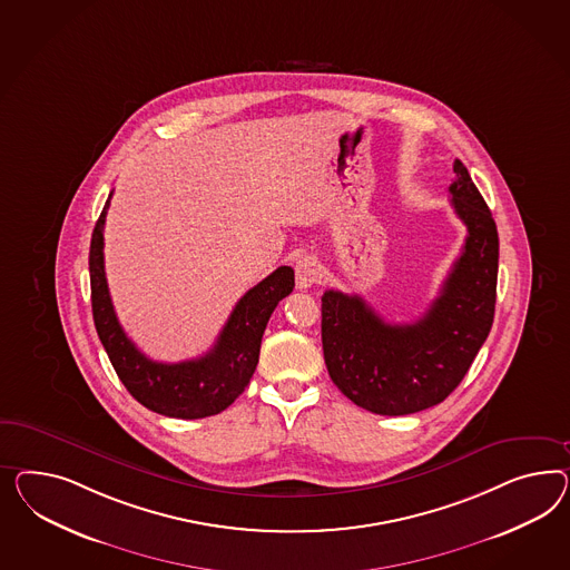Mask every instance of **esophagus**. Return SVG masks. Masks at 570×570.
I'll return each mask as SVG.
<instances>
[{
  "label": "esophagus",
  "mask_w": 570,
  "mask_h": 570,
  "mask_svg": "<svg viewBox=\"0 0 570 570\" xmlns=\"http://www.w3.org/2000/svg\"><path fill=\"white\" fill-rule=\"evenodd\" d=\"M294 272H296V286H298L301 291H307V288H311L313 284H317V282L322 279V276H324V267H322V263H320V259H317L315 255L301 257V259L296 262Z\"/></svg>",
  "instance_id": "1"
}]
</instances>
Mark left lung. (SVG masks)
<instances>
[{
	"instance_id": "8db88e82",
	"label": "left lung",
	"mask_w": 570,
	"mask_h": 570,
	"mask_svg": "<svg viewBox=\"0 0 570 570\" xmlns=\"http://www.w3.org/2000/svg\"><path fill=\"white\" fill-rule=\"evenodd\" d=\"M454 174L448 193L466 238L423 317L385 324L358 294L325 291L322 296L327 373L346 399L375 415H411L446 401L492 330L498 230L461 159Z\"/></svg>"
}]
</instances>
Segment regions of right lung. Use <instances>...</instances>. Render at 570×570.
Listing matches in <instances>:
<instances>
[{
  "label": "right lung",
  "instance_id": "add662e5",
  "mask_svg": "<svg viewBox=\"0 0 570 570\" xmlns=\"http://www.w3.org/2000/svg\"><path fill=\"white\" fill-rule=\"evenodd\" d=\"M108 207L109 199L95 224L89 250L92 322L120 382L159 415L203 419L222 413L245 392L257 370L265 325L277 303L293 293V267H277L236 303L209 353L183 363H157L126 336L111 305L104 265Z\"/></svg>",
  "mask_w": 570,
  "mask_h": 570
}]
</instances>
